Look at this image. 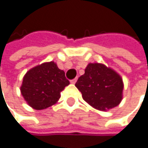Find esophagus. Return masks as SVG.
I'll return each mask as SVG.
<instances>
[{"label":"esophagus","instance_id":"obj_1","mask_svg":"<svg viewBox=\"0 0 148 148\" xmlns=\"http://www.w3.org/2000/svg\"><path fill=\"white\" fill-rule=\"evenodd\" d=\"M76 81H77V78H75V79H74L70 80V83L74 84H75V83H76Z\"/></svg>","mask_w":148,"mask_h":148}]
</instances>
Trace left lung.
I'll return each mask as SVG.
<instances>
[{
  "instance_id": "left-lung-1",
  "label": "left lung",
  "mask_w": 148,
  "mask_h": 148,
  "mask_svg": "<svg viewBox=\"0 0 148 148\" xmlns=\"http://www.w3.org/2000/svg\"><path fill=\"white\" fill-rule=\"evenodd\" d=\"M75 86L92 107L107 110L117 106L122 100L124 84L121 77L102 64H89Z\"/></svg>"
}]
</instances>
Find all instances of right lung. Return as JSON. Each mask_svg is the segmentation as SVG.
Masks as SVG:
<instances>
[{"mask_svg": "<svg viewBox=\"0 0 148 148\" xmlns=\"http://www.w3.org/2000/svg\"><path fill=\"white\" fill-rule=\"evenodd\" d=\"M69 84L65 73L51 61L36 66L24 75L21 93L27 103L35 110H43L54 105L60 93Z\"/></svg>", "mask_w": 148, "mask_h": 148, "instance_id": "right-lung-1", "label": "right lung"}]
</instances>
